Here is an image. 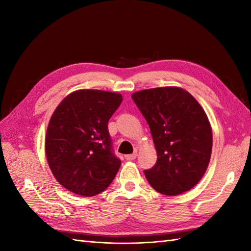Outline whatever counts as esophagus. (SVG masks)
<instances>
[{
    "mask_svg": "<svg viewBox=\"0 0 251 251\" xmlns=\"http://www.w3.org/2000/svg\"><path fill=\"white\" fill-rule=\"evenodd\" d=\"M138 155V153H132V154H128V155H125V158L127 159V161H132V159H135Z\"/></svg>",
    "mask_w": 251,
    "mask_h": 251,
    "instance_id": "obj_1",
    "label": "esophagus"
}]
</instances>
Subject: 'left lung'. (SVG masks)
Wrapping results in <instances>:
<instances>
[{
	"label": "left lung",
	"instance_id": "obj_1",
	"mask_svg": "<svg viewBox=\"0 0 251 251\" xmlns=\"http://www.w3.org/2000/svg\"><path fill=\"white\" fill-rule=\"evenodd\" d=\"M146 117L157 161L146 178L158 193L176 196L191 190L206 173L212 149V130L204 109L177 86L139 90L131 95Z\"/></svg>",
	"mask_w": 251,
	"mask_h": 251
}]
</instances>
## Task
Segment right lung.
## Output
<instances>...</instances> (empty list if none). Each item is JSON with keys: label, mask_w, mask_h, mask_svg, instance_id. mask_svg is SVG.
<instances>
[{"label": "right lung", "mask_w": 251, "mask_h": 251, "mask_svg": "<svg viewBox=\"0 0 251 251\" xmlns=\"http://www.w3.org/2000/svg\"><path fill=\"white\" fill-rule=\"evenodd\" d=\"M122 101L119 93L78 89L51 114L45 154L55 179L68 191L95 196L113 181L121 161L111 150L108 122Z\"/></svg>", "instance_id": "obj_1"}]
</instances>
